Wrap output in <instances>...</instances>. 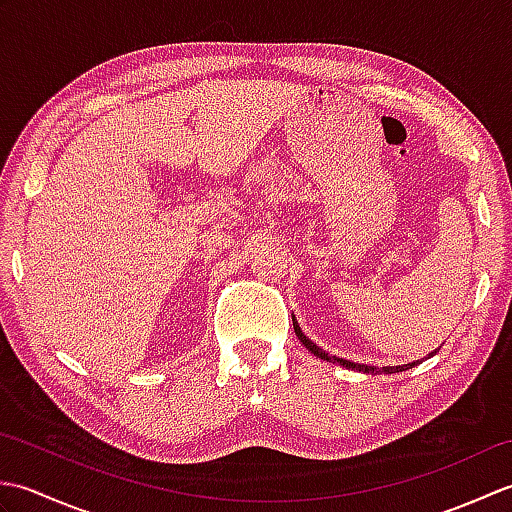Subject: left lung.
<instances>
[{
	"label": "left lung",
	"mask_w": 512,
	"mask_h": 512,
	"mask_svg": "<svg viewBox=\"0 0 512 512\" xmlns=\"http://www.w3.org/2000/svg\"><path fill=\"white\" fill-rule=\"evenodd\" d=\"M292 325H295V334L299 336V341L308 347V350L317 356V358H321V361H330V363H339V365H343L345 369H356V372H365V374H380V372H385V374H396V372H405V369H411L413 365L416 363H409V365H396V367H383V369H378V367H372V365H361V363H352V361H345V358H339V356H330L328 352H323L321 347L317 345V343H312L306 334L301 332V328H299V323H297V317L295 314H292ZM429 356H433V352L429 354Z\"/></svg>",
	"instance_id": "left-lung-1"
}]
</instances>
